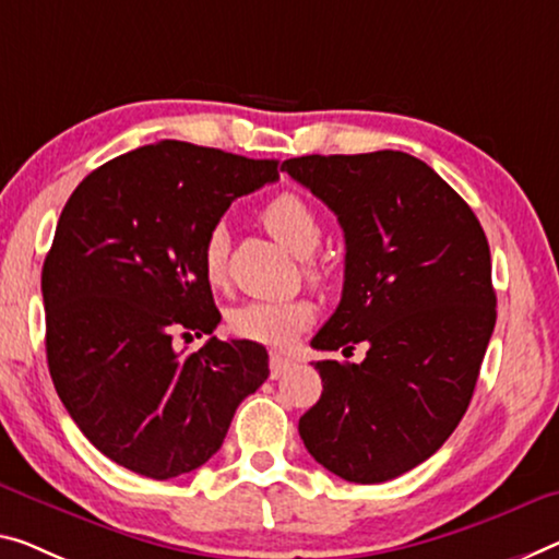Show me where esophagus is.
I'll return each mask as SVG.
<instances>
[{"instance_id": "1", "label": "esophagus", "mask_w": 559, "mask_h": 559, "mask_svg": "<svg viewBox=\"0 0 559 559\" xmlns=\"http://www.w3.org/2000/svg\"><path fill=\"white\" fill-rule=\"evenodd\" d=\"M292 367H295V362H292L289 357L277 355V352H274V355L270 357V377H272V380H280V377L287 374Z\"/></svg>"}]
</instances>
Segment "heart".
<instances>
[{
    "label": "heart",
    "mask_w": 559,
    "mask_h": 559,
    "mask_svg": "<svg viewBox=\"0 0 559 559\" xmlns=\"http://www.w3.org/2000/svg\"><path fill=\"white\" fill-rule=\"evenodd\" d=\"M262 225L270 235L285 245L297 257H309L322 242V222L317 217L312 204L295 192H282L264 204ZM227 260V229L214 225L202 245V267L207 280L217 282L225 277ZM314 322V307L307 299H252L235 307L229 312V330L242 340H252L257 345L289 347L299 334Z\"/></svg>",
    "instance_id": "heart-1"
}]
</instances>
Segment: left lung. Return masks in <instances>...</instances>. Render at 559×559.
Listing matches in <instances>:
<instances>
[{
    "label": "left lung",
    "mask_w": 559,
    "mask_h": 559,
    "mask_svg": "<svg viewBox=\"0 0 559 559\" xmlns=\"http://www.w3.org/2000/svg\"><path fill=\"white\" fill-rule=\"evenodd\" d=\"M282 171L337 214L345 287L314 349L362 362H314L322 397L299 417L307 452L357 485L388 483L442 448L475 392L497 297L469 204L405 152L307 154Z\"/></svg>",
    "instance_id": "1"
}]
</instances>
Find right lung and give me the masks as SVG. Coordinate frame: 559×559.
Wrapping results in <instances>:
<instances>
[{
	"label": "right lung",
	"instance_id": "add662e5",
	"mask_svg": "<svg viewBox=\"0 0 559 559\" xmlns=\"http://www.w3.org/2000/svg\"><path fill=\"white\" fill-rule=\"evenodd\" d=\"M247 159L162 140L109 159L67 200L41 267L47 365L84 437L142 477L169 479L222 448L235 409L270 374L267 349L210 337L207 231L237 197L277 179Z\"/></svg>",
	"mask_w": 559,
	"mask_h": 559
}]
</instances>
